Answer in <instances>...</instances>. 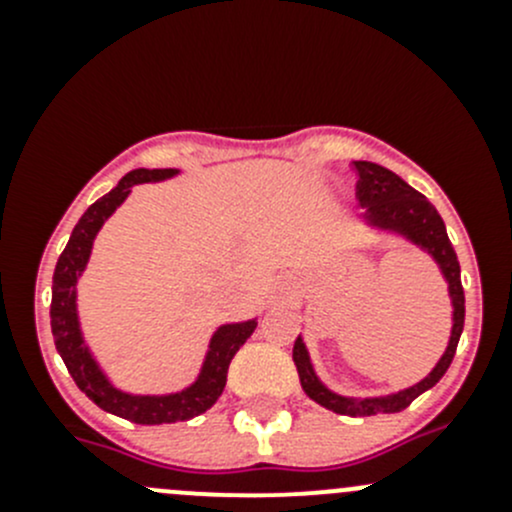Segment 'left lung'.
<instances>
[{
    "label": "left lung",
    "instance_id": "8db88e82",
    "mask_svg": "<svg viewBox=\"0 0 512 512\" xmlns=\"http://www.w3.org/2000/svg\"><path fill=\"white\" fill-rule=\"evenodd\" d=\"M354 168L359 180H356V198H359L361 208H366L364 220L366 225L376 227V230L394 232V235L406 237L421 247L423 252L433 257V262L441 270L443 280L448 282V294H451L453 304V327L448 347L443 352L438 364L433 366L431 374L421 379L418 384L409 386L404 391H396L389 396H369V399H354V396H342L337 391L327 389L319 381L317 371H314L312 359H309L307 347H304L302 337H297L292 349L294 366H297L299 381H302L304 394L312 401H317L324 409L334 411L342 416H374V414H396L404 411L416 396L428 391L441 381L451 366L453 356H456L458 339L463 332V319H466V297H463L461 285V265H458L456 250H453L451 240H448L446 225H443L441 215L421 195L418 190L411 188L406 180L391 173L389 168L379 163H369V160H354Z\"/></svg>",
    "mask_w": 512,
    "mask_h": 512
}]
</instances>
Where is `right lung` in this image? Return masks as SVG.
<instances>
[{"label": "right lung", "instance_id": "1", "mask_svg": "<svg viewBox=\"0 0 512 512\" xmlns=\"http://www.w3.org/2000/svg\"><path fill=\"white\" fill-rule=\"evenodd\" d=\"M173 175H178L175 168H138L123 175L111 193L98 198L81 215L64 252H61L59 262H56L54 285H51V334H54L56 352L64 359L71 379L76 381V386L94 401L98 409L126 418V421L143 423V426L188 421V418L205 414L223 394L232 356L250 339V334L257 327V319L218 327V332L210 339L208 354H205L198 379L188 389L163 396H138L116 389L101 371L94 354L86 347L84 334H81L79 327V314H76V282H79L81 272L86 270L94 237L101 230V225L111 218L113 210L128 198L133 185L158 183V180L173 178Z\"/></svg>", "mask_w": 512, "mask_h": 512}]
</instances>
